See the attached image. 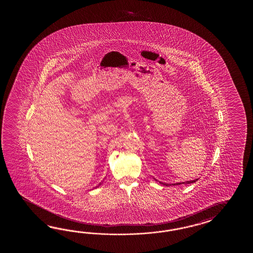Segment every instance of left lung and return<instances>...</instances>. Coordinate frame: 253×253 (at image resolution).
Instances as JSON below:
<instances>
[{
    "label": "left lung",
    "mask_w": 253,
    "mask_h": 253,
    "mask_svg": "<svg viewBox=\"0 0 253 253\" xmlns=\"http://www.w3.org/2000/svg\"><path fill=\"white\" fill-rule=\"evenodd\" d=\"M156 181H157L156 179H155ZM198 179H195V180H192V181H186V182H183V183H172V184H169V183H162V182H159V183H162L163 185H167V186H169V185H179V184H190V183H195L196 181H197Z\"/></svg>",
    "instance_id": "8db88e82"
}]
</instances>
